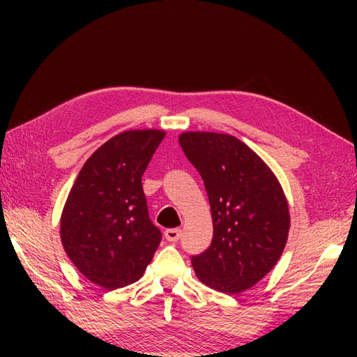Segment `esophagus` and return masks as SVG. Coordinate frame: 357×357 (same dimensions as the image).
<instances>
[{
  "label": "esophagus",
  "mask_w": 357,
  "mask_h": 357,
  "mask_svg": "<svg viewBox=\"0 0 357 357\" xmlns=\"http://www.w3.org/2000/svg\"><path fill=\"white\" fill-rule=\"evenodd\" d=\"M164 236L169 242H178L179 238L183 236V230L181 229H169L164 231Z\"/></svg>",
  "instance_id": "34e87169"
}]
</instances>
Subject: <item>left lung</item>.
<instances>
[{
  "label": "left lung",
  "mask_w": 357,
  "mask_h": 357,
  "mask_svg": "<svg viewBox=\"0 0 357 357\" xmlns=\"http://www.w3.org/2000/svg\"><path fill=\"white\" fill-rule=\"evenodd\" d=\"M179 144L208 195L213 239L192 256L196 276L221 293L252 288L282 255L290 211L275 173L231 135L185 132Z\"/></svg>",
  "instance_id": "1"
}]
</instances>
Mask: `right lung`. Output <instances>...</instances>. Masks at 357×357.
<instances>
[{
	"label": "right lung",
	"mask_w": 357,
	"mask_h": 357,
	"mask_svg": "<svg viewBox=\"0 0 357 357\" xmlns=\"http://www.w3.org/2000/svg\"><path fill=\"white\" fill-rule=\"evenodd\" d=\"M164 136L155 128L113 136L82 165L67 196L63 247L79 273L105 290L139 280L161 242L141 178Z\"/></svg>",
	"instance_id": "1"
}]
</instances>
